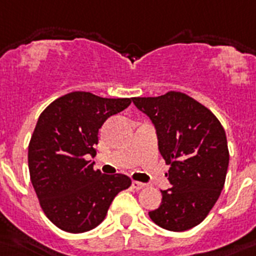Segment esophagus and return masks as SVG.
Segmentation results:
<instances>
[{"mask_svg": "<svg viewBox=\"0 0 256 256\" xmlns=\"http://www.w3.org/2000/svg\"><path fill=\"white\" fill-rule=\"evenodd\" d=\"M132 187L134 190H142L144 187H145V183H142V182H138V180H133Z\"/></svg>", "mask_w": 256, "mask_h": 256, "instance_id": "obj_1", "label": "esophagus"}]
</instances>
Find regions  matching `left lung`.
Instances as JSON below:
<instances>
[{
	"instance_id": "8db88e82",
	"label": "left lung",
	"mask_w": 256,
	"mask_h": 256,
	"mask_svg": "<svg viewBox=\"0 0 256 256\" xmlns=\"http://www.w3.org/2000/svg\"><path fill=\"white\" fill-rule=\"evenodd\" d=\"M156 128L160 153L171 168V187L149 212L153 222L184 232L208 216L224 188L229 166L226 134L216 116L188 95L168 92L161 96L132 98Z\"/></svg>"
}]
</instances>
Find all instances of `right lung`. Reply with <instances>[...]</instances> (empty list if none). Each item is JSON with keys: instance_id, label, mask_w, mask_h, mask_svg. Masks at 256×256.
<instances>
[{"instance_id": "1", "label": "right lung", "mask_w": 256, "mask_h": 256, "mask_svg": "<svg viewBox=\"0 0 256 256\" xmlns=\"http://www.w3.org/2000/svg\"><path fill=\"white\" fill-rule=\"evenodd\" d=\"M130 102L74 92L39 116L28 145L30 176L43 212L61 230L84 233L96 228L114 198L132 184L126 175H104L88 161L95 156L99 128Z\"/></svg>"}]
</instances>
